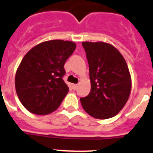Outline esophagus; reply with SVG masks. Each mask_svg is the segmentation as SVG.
<instances>
[{
    "label": "esophagus",
    "mask_w": 153,
    "mask_h": 153,
    "mask_svg": "<svg viewBox=\"0 0 153 153\" xmlns=\"http://www.w3.org/2000/svg\"><path fill=\"white\" fill-rule=\"evenodd\" d=\"M72 88H73L74 90H76L77 88H78V84H73V85H72Z\"/></svg>",
    "instance_id": "1"
}]
</instances>
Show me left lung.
Segmentation results:
<instances>
[{
    "mask_svg": "<svg viewBox=\"0 0 153 153\" xmlns=\"http://www.w3.org/2000/svg\"><path fill=\"white\" fill-rule=\"evenodd\" d=\"M89 65L91 91L80 98L91 117L108 119L117 115L128 100L131 79L123 55L104 42H82Z\"/></svg>",
    "mask_w": 153,
    "mask_h": 153,
    "instance_id": "obj_1",
    "label": "left lung"
}]
</instances>
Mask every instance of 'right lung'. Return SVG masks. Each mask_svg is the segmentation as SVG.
Segmentation results:
<instances>
[{
    "mask_svg": "<svg viewBox=\"0 0 153 153\" xmlns=\"http://www.w3.org/2000/svg\"><path fill=\"white\" fill-rule=\"evenodd\" d=\"M75 48L74 42L53 39L39 44L25 55L17 70L15 88L28 111L45 115L59 107L69 91L62 79L64 65Z\"/></svg>",
    "mask_w": 153,
    "mask_h": 153,
    "instance_id": "1",
    "label": "right lung"
}]
</instances>
